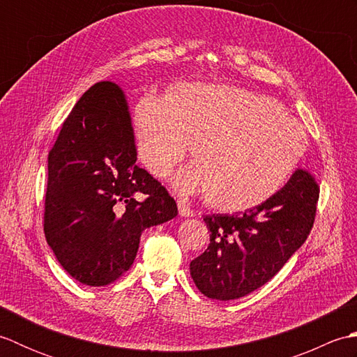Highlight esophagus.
Segmentation results:
<instances>
[{"mask_svg": "<svg viewBox=\"0 0 357 357\" xmlns=\"http://www.w3.org/2000/svg\"><path fill=\"white\" fill-rule=\"evenodd\" d=\"M178 208H179V215L181 216H184V218L195 216L193 208H190V206H187V204L183 202V201H178Z\"/></svg>", "mask_w": 357, "mask_h": 357, "instance_id": "1", "label": "esophagus"}]
</instances>
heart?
<instances>
[{
    "label": "heart",
    "instance_id": "b5f03b06",
    "mask_svg": "<svg viewBox=\"0 0 357 357\" xmlns=\"http://www.w3.org/2000/svg\"><path fill=\"white\" fill-rule=\"evenodd\" d=\"M133 130L139 159L156 176H167L192 142L195 165L181 174L179 187L230 213L282 190L308 146L304 126L270 98L204 82L144 95Z\"/></svg>",
    "mask_w": 357,
    "mask_h": 357
}]
</instances>
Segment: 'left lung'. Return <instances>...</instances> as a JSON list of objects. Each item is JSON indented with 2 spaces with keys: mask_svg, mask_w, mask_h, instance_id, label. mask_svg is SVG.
I'll return each mask as SVG.
<instances>
[{
  "mask_svg": "<svg viewBox=\"0 0 357 357\" xmlns=\"http://www.w3.org/2000/svg\"><path fill=\"white\" fill-rule=\"evenodd\" d=\"M319 184L296 169L268 201L244 213L204 216L210 230L206 252L190 262L198 290L211 299H238L276 275L313 229Z\"/></svg>",
  "mask_w": 357,
  "mask_h": 357,
  "instance_id": "obj_1",
  "label": "left lung"
}]
</instances>
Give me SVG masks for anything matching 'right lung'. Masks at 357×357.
Segmentation results:
<instances>
[{"instance_id": "1", "label": "right lung", "mask_w": 357, "mask_h": 357, "mask_svg": "<svg viewBox=\"0 0 357 357\" xmlns=\"http://www.w3.org/2000/svg\"><path fill=\"white\" fill-rule=\"evenodd\" d=\"M136 156L123 89L96 82L75 104L49 151L44 202L47 244L82 284L115 282L132 267L141 233L178 215L167 188L136 165Z\"/></svg>"}]
</instances>
